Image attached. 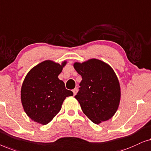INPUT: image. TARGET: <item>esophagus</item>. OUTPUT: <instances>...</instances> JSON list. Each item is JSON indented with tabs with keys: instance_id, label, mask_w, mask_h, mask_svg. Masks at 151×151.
I'll list each match as a JSON object with an SVG mask.
<instances>
[{
	"instance_id": "esophagus-1",
	"label": "esophagus",
	"mask_w": 151,
	"mask_h": 151,
	"mask_svg": "<svg viewBox=\"0 0 151 151\" xmlns=\"http://www.w3.org/2000/svg\"><path fill=\"white\" fill-rule=\"evenodd\" d=\"M77 91H78V89L77 88H75L74 90H73V92L74 93V95H76V93H77Z\"/></svg>"
}]
</instances>
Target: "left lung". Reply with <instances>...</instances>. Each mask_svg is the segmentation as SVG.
I'll return each instance as SVG.
<instances>
[{
    "label": "left lung",
    "instance_id": "8db88e82",
    "mask_svg": "<svg viewBox=\"0 0 151 151\" xmlns=\"http://www.w3.org/2000/svg\"><path fill=\"white\" fill-rule=\"evenodd\" d=\"M73 66L82 76L75 98L83 112L96 124L109 120L117 111L121 96L115 72L109 64L97 59L75 62Z\"/></svg>",
    "mask_w": 151,
    "mask_h": 151
}]
</instances>
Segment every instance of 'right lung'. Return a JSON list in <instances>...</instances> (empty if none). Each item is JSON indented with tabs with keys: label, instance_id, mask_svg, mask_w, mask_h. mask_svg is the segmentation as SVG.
<instances>
[{
	"label": "right lung",
	"instance_id": "right-lung-1",
	"mask_svg": "<svg viewBox=\"0 0 151 151\" xmlns=\"http://www.w3.org/2000/svg\"><path fill=\"white\" fill-rule=\"evenodd\" d=\"M66 63V61L61 64L44 61L25 76L21 88V102L25 113L34 122L47 124L60 111L65 98L73 95L58 78Z\"/></svg>",
	"mask_w": 151,
	"mask_h": 151
}]
</instances>
